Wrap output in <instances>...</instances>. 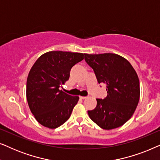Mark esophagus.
<instances>
[{
    "instance_id": "obj_1",
    "label": "esophagus",
    "mask_w": 160,
    "mask_h": 160,
    "mask_svg": "<svg viewBox=\"0 0 160 160\" xmlns=\"http://www.w3.org/2000/svg\"><path fill=\"white\" fill-rule=\"evenodd\" d=\"M87 97H86V96H82V97H80V98L81 99H82V100H84V99H86Z\"/></svg>"
}]
</instances>
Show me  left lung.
Wrapping results in <instances>:
<instances>
[{
    "label": "left lung",
    "instance_id": "1",
    "mask_svg": "<svg viewBox=\"0 0 160 160\" xmlns=\"http://www.w3.org/2000/svg\"><path fill=\"white\" fill-rule=\"evenodd\" d=\"M86 62L93 69L98 82L106 85L108 95L97 99V106L88 111L90 119L104 130H111L128 121L135 112L140 98L136 72L126 59L117 54H84Z\"/></svg>",
    "mask_w": 160,
    "mask_h": 160
}]
</instances>
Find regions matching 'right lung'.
I'll use <instances>...</instances> for the list:
<instances>
[{"label": "right lung", "mask_w": 160, "mask_h": 160, "mask_svg": "<svg viewBox=\"0 0 160 160\" xmlns=\"http://www.w3.org/2000/svg\"><path fill=\"white\" fill-rule=\"evenodd\" d=\"M84 58L82 53L52 51L42 54L32 65L27 79V100L43 126L55 129L71 117L79 98L60 88L68 80L71 68Z\"/></svg>", "instance_id": "add662e5"}]
</instances>
